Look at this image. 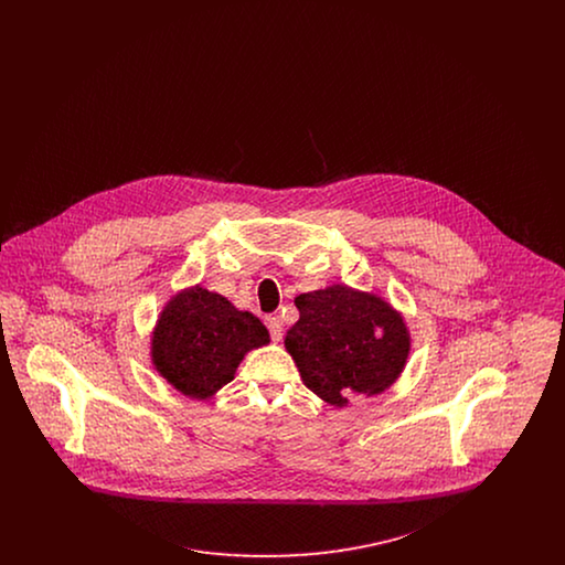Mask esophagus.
Returning a JSON list of instances; mask_svg holds the SVG:
<instances>
[{"label": "esophagus", "mask_w": 565, "mask_h": 565, "mask_svg": "<svg viewBox=\"0 0 565 565\" xmlns=\"http://www.w3.org/2000/svg\"><path fill=\"white\" fill-rule=\"evenodd\" d=\"M267 328H269L270 339H273V341H281L284 328H281L279 318H267Z\"/></svg>", "instance_id": "obj_1"}]
</instances>
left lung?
<instances>
[{"label":"left lung","mask_w":565,"mask_h":565,"mask_svg":"<svg viewBox=\"0 0 565 565\" xmlns=\"http://www.w3.org/2000/svg\"><path fill=\"white\" fill-rule=\"evenodd\" d=\"M298 322L284 345L302 383L337 408L353 396H376L406 366L411 334L403 313L375 292L343 284L298 295Z\"/></svg>","instance_id":"8db88e82"}]
</instances>
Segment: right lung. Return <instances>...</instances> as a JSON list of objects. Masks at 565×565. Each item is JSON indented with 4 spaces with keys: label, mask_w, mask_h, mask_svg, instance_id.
<instances>
[{
    "label": "right lung",
    "mask_w": 565,
    "mask_h": 565,
    "mask_svg": "<svg viewBox=\"0 0 565 565\" xmlns=\"http://www.w3.org/2000/svg\"><path fill=\"white\" fill-rule=\"evenodd\" d=\"M269 330L231 300L192 286L167 300L152 330L154 371L192 401H210L235 379L245 353L269 343Z\"/></svg>",
    "instance_id": "1"
}]
</instances>
